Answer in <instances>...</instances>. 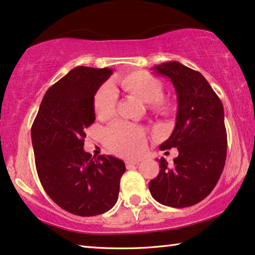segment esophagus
<instances>
[{
	"label": "esophagus",
	"mask_w": 255,
	"mask_h": 255,
	"mask_svg": "<svg viewBox=\"0 0 255 255\" xmlns=\"http://www.w3.org/2000/svg\"><path fill=\"white\" fill-rule=\"evenodd\" d=\"M138 164H139V161H137V160H127L126 161V167H127V168H130V167H134V166L138 165Z\"/></svg>",
	"instance_id": "esophagus-1"
}]
</instances>
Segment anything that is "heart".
Here are the masks:
<instances>
[{
  "mask_svg": "<svg viewBox=\"0 0 255 255\" xmlns=\"http://www.w3.org/2000/svg\"><path fill=\"white\" fill-rule=\"evenodd\" d=\"M127 94L143 103L150 104L154 111L166 113L169 103L162 95V83L145 71H136L118 79ZM116 93L110 86H103L95 94L94 110L98 119H111L116 112ZM104 140L110 150L125 157H136L145 150V135L142 128L128 123H116L106 129Z\"/></svg>",
  "mask_w": 255,
  "mask_h": 255,
  "instance_id": "1",
  "label": "heart"
}]
</instances>
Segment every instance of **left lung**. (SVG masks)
<instances>
[{
	"label": "left lung",
	"mask_w": 255,
	"mask_h": 255,
	"mask_svg": "<svg viewBox=\"0 0 255 255\" xmlns=\"http://www.w3.org/2000/svg\"><path fill=\"white\" fill-rule=\"evenodd\" d=\"M172 81L177 95L175 128L161 150L177 147L173 164L159 159L158 176L150 181L151 196L175 208L196 205L215 188L227 158L223 105L201 73L168 62L153 67Z\"/></svg>",
	"instance_id": "obj_1"
}]
</instances>
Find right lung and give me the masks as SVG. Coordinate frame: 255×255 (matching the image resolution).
Masks as SVG:
<instances>
[{"label":"right lung","instance_id":"obj_1","mask_svg":"<svg viewBox=\"0 0 255 255\" xmlns=\"http://www.w3.org/2000/svg\"><path fill=\"white\" fill-rule=\"evenodd\" d=\"M111 68L78 66L52 85L32 126L40 182L63 210L94 216L115 206L125 162L112 155L94 158L83 150L85 129L95 121L94 96Z\"/></svg>","mask_w":255,"mask_h":255}]
</instances>
